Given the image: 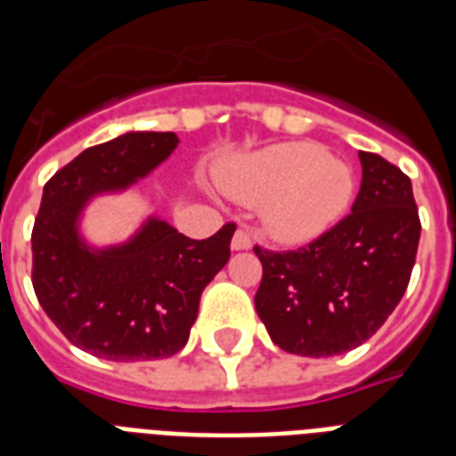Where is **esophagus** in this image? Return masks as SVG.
<instances>
[{
  "label": "esophagus",
  "instance_id": "obj_1",
  "mask_svg": "<svg viewBox=\"0 0 456 456\" xmlns=\"http://www.w3.org/2000/svg\"><path fill=\"white\" fill-rule=\"evenodd\" d=\"M250 234L246 229H236L234 236H232V248L234 250H248L250 248Z\"/></svg>",
  "mask_w": 456,
  "mask_h": 456
}]
</instances>
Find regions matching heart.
Returning a JSON list of instances; mask_svg holds the SVG:
<instances>
[{
	"label": "heart",
	"mask_w": 456,
	"mask_h": 456,
	"mask_svg": "<svg viewBox=\"0 0 456 456\" xmlns=\"http://www.w3.org/2000/svg\"><path fill=\"white\" fill-rule=\"evenodd\" d=\"M236 200L263 206L265 227L281 241H310L324 234L353 200L346 163L310 142H286L239 158L222 175Z\"/></svg>",
	"instance_id": "b5f03b06"
}]
</instances>
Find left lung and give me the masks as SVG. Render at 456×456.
<instances>
[{
	"label": "left lung",
	"mask_w": 456,
	"mask_h": 456,
	"mask_svg": "<svg viewBox=\"0 0 456 456\" xmlns=\"http://www.w3.org/2000/svg\"><path fill=\"white\" fill-rule=\"evenodd\" d=\"M360 160L353 213L300 248H253L263 263L257 317L286 353L331 357L362 346L407 291L421 236L411 182L379 153Z\"/></svg>",
	"instance_id": "1"
}]
</instances>
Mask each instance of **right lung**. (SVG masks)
<instances>
[{
  "label": "right lung",
  "instance_id": "add662e5",
  "mask_svg": "<svg viewBox=\"0 0 456 456\" xmlns=\"http://www.w3.org/2000/svg\"><path fill=\"white\" fill-rule=\"evenodd\" d=\"M175 132H130L89 146L45 184L32 227V289L73 346L113 362L163 360L189 340L200 293L227 265L234 222L196 241L151 220L130 243L92 253L75 220L96 191L144 177L177 146Z\"/></svg>",
  "mask_w": 456,
  "mask_h": 456
}]
</instances>
